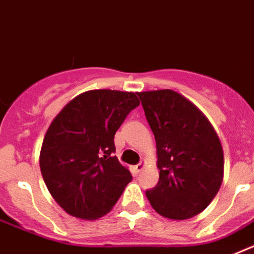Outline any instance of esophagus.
Segmentation results:
<instances>
[{
    "label": "esophagus",
    "mask_w": 254,
    "mask_h": 254,
    "mask_svg": "<svg viewBox=\"0 0 254 254\" xmlns=\"http://www.w3.org/2000/svg\"><path fill=\"white\" fill-rule=\"evenodd\" d=\"M145 167H146V163H145V161L142 160V161H140V163H138L137 165H136V167H134V168H136V172L140 173L141 170H142Z\"/></svg>",
    "instance_id": "34e87169"
}]
</instances>
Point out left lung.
Returning <instances> with one entry per match:
<instances>
[{
    "instance_id": "left-lung-1",
    "label": "left lung",
    "mask_w": 254,
    "mask_h": 254,
    "mask_svg": "<svg viewBox=\"0 0 254 254\" xmlns=\"http://www.w3.org/2000/svg\"><path fill=\"white\" fill-rule=\"evenodd\" d=\"M156 141L159 182L146 190L154 210L172 220L202 212L219 192L224 152L210 121L169 89L137 93Z\"/></svg>"
}]
</instances>
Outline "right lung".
<instances>
[{
	"label": "right lung",
	"mask_w": 254,
	"mask_h": 254,
	"mask_svg": "<svg viewBox=\"0 0 254 254\" xmlns=\"http://www.w3.org/2000/svg\"><path fill=\"white\" fill-rule=\"evenodd\" d=\"M138 105L134 93L90 90L73 98L52 121L40 149V172L67 214L96 220L122 196L132 176L113 156L114 134Z\"/></svg>",
	"instance_id": "obj_1"
}]
</instances>
